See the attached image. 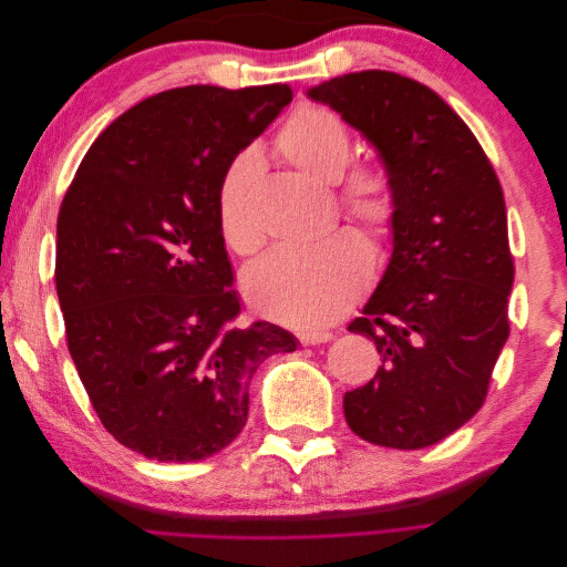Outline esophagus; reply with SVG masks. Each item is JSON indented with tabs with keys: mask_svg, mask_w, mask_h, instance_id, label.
Returning a JSON list of instances; mask_svg holds the SVG:
<instances>
[{
	"mask_svg": "<svg viewBox=\"0 0 567 567\" xmlns=\"http://www.w3.org/2000/svg\"><path fill=\"white\" fill-rule=\"evenodd\" d=\"M333 338V333L329 331H302L298 333V340L302 346H321V342H329Z\"/></svg>",
	"mask_w": 567,
	"mask_h": 567,
	"instance_id": "1",
	"label": "esophagus"
}]
</instances>
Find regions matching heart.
I'll return each mask as SVG.
<instances>
[{
	"instance_id": "heart-1",
	"label": "heart",
	"mask_w": 567,
	"mask_h": 567,
	"mask_svg": "<svg viewBox=\"0 0 567 567\" xmlns=\"http://www.w3.org/2000/svg\"><path fill=\"white\" fill-rule=\"evenodd\" d=\"M352 134L346 120L321 104L293 111L279 136V156L319 184L336 182L340 210L381 248L398 225V184L383 163L352 158ZM260 175V156L246 148L225 165L217 182L215 213L225 244L250 255L260 246L250 217V194ZM371 271V252L352 229H338L312 246H281L255 260L244 277L246 298L257 312L298 329H319L336 321L362 293Z\"/></svg>"
}]
</instances>
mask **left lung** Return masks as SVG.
<instances>
[{
  "label": "left lung",
  "instance_id": "left-lung-1",
  "mask_svg": "<svg viewBox=\"0 0 567 567\" xmlns=\"http://www.w3.org/2000/svg\"><path fill=\"white\" fill-rule=\"evenodd\" d=\"M307 94L367 136L400 196L390 265L350 323L383 367L346 392V421L381 447H431L483 406L511 331L499 177L468 125L416 80L362 71Z\"/></svg>",
  "mask_w": 567,
  "mask_h": 567
}]
</instances>
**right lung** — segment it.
Wrapping results in <instances>:
<instances>
[{"label":"right lung","instance_id":"add662e5","mask_svg":"<svg viewBox=\"0 0 567 567\" xmlns=\"http://www.w3.org/2000/svg\"><path fill=\"white\" fill-rule=\"evenodd\" d=\"M290 99L288 84L153 94L96 136L63 196L54 279L68 350L106 431L146 458L225 450L257 367L298 348L281 326H238L215 213L221 169Z\"/></svg>","mask_w":567,"mask_h":567}]
</instances>
